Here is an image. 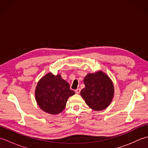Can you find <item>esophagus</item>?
<instances>
[{
  "mask_svg": "<svg viewBox=\"0 0 148 148\" xmlns=\"http://www.w3.org/2000/svg\"><path fill=\"white\" fill-rule=\"evenodd\" d=\"M80 91H81L80 88H77V89H76V90H75V92H76V93L77 94H79L80 93Z\"/></svg>",
  "mask_w": 148,
  "mask_h": 148,
  "instance_id": "1",
  "label": "esophagus"
}]
</instances>
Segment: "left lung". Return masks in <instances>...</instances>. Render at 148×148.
Segmentation results:
<instances>
[{
	"instance_id": "obj_1",
	"label": "left lung",
	"mask_w": 148,
	"mask_h": 148,
	"mask_svg": "<svg viewBox=\"0 0 148 148\" xmlns=\"http://www.w3.org/2000/svg\"><path fill=\"white\" fill-rule=\"evenodd\" d=\"M85 88L81 95L86 104L95 111L108 108L114 96V85L108 75L102 71L88 74L84 77Z\"/></svg>"
}]
</instances>
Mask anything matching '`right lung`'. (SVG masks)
Returning a JSON list of instances; mask_svg holds the SVG:
<instances>
[{"label":"right lung","mask_w":148,"mask_h":148,"mask_svg":"<svg viewBox=\"0 0 148 148\" xmlns=\"http://www.w3.org/2000/svg\"><path fill=\"white\" fill-rule=\"evenodd\" d=\"M75 92L60 74L48 73L37 83L35 96L37 104L46 112L57 114L63 111L69 97Z\"/></svg>","instance_id":"obj_1"}]
</instances>
